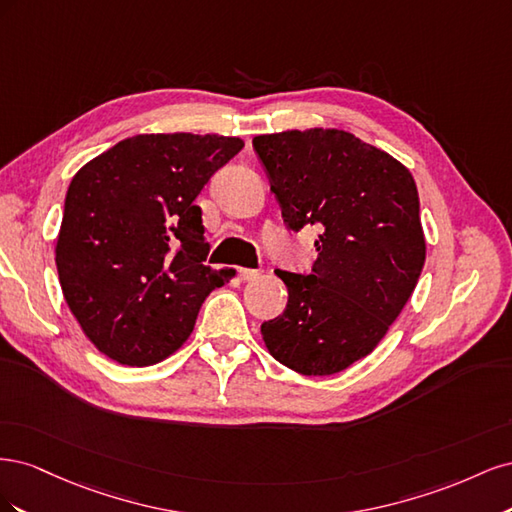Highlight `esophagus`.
Instances as JSON below:
<instances>
[{"mask_svg": "<svg viewBox=\"0 0 512 512\" xmlns=\"http://www.w3.org/2000/svg\"><path fill=\"white\" fill-rule=\"evenodd\" d=\"M260 273L256 269H239V280L241 282H254Z\"/></svg>", "mask_w": 512, "mask_h": 512, "instance_id": "obj_1", "label": "esophagus"}]
</instances>
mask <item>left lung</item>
Masks as SVG:
<instances>
[{
	"instance_id": "left-lung-1",
	"label": "left lung",
	"mask_w": 512,
	"mask_h": 512,
	"mask_svg": "<svg viewBox=\"0 0 512 512\" xmlns=\"http://www.w3.org/2000/svg\"><path fill=\"white\" fill-rule=\"evenodd\" d=\"M254 149L288 228L320 226L312 273L275 271L288 305L262 339L297 374H337L374 352L416 288L427 250L416 183L346 130L260 134Z\"/></svg>"
}]
</instances>
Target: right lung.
Masks as SVG:
<instances>
[{"label":"right lung","instance_id":"1","mask_svg":"<svg viewBox=\"0 0 512 512\" xmlns=\"http://www.w3.org/2000/svg\"><path fill=\"white\" fill-rule=\"evenodd\" d=\"M241 149L237 136L138 134L72 177L55 245L59 284L108 359L164 361L194 331L207 294L235 277L203 265L209 243L194 200Z\"/></svg>","mask_w":512,"mask_h":512}]
</instances>
